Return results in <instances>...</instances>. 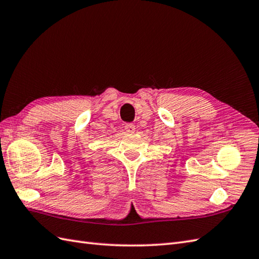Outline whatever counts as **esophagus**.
I'll list each match as a JSON object with an SVG mask.
<instances>
[{
    "mask_svg": "<svg viewBox=\"0 0 259 259\" xmlns=\"http://www.w3.org/2000/svg\"><path fill=\"white\" fill-rule=\"evenodd\" d=\"M124 129H125V131L128 132V134L134 135L136 132V125L134 123H127L124 125Z\"/></svg>",
    "mask_w": 259,
    "mask_h": 259,
    "instance_id": "1",
    "label": "esophagus"
}]
</instances>
